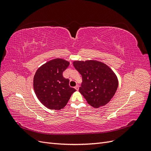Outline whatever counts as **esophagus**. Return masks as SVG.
<instances>
[{
    "mask_svg": "<svg viewBox=\"0 0 151 151\" xmlns=\"http://www.w3.org/2000/svg\"><path fill=\"white\" fill-rule=\"evenodd\" d=\"M79 86L78 84H77V85L75 86V89H76L77 91H78V90H79Z\"/></svg>",
    "mask_w": 151,
    "mask_h": 151,
    "instance_id": "34e87169",
    "label": "esophagus"
}]
</instances>
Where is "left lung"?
<instances>
[{"label":"left lung","instance_id":"8db88e82","mask_svg":"<svg viewBox=\"0 0 151 151\" xmlns=\"http://www.w3.org/2000/svg\"><path fill=\"white\" fill-rule=\"evenodd\" d=\"M73 65L82 76L79 92L89 104L99 108L110 101L118 86L117 77L110 68L96 60L74 61Z\"/></svg>","mask_w":151,"mask_h":151}]
</instances>
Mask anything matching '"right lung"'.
<instances>
[{
  "label": "right lung",
  "instance_id": "add662e5",
  "mask_svg": "<svg viewBox=\"0 0 151 151\" xmlns=\"http://www.w3.org/2000/svg\"><path fill=\"white\" fill-rule=\"evenodd\" d=\"M68 65V62L56 58L45 63L35 73V94L40 101L50 109L59 110L64 108L76 91L69 86V79L63 77V72Z\"/></svg>",
  "mask_w": 151,
  "mask_h": 151
}]
</instances>
